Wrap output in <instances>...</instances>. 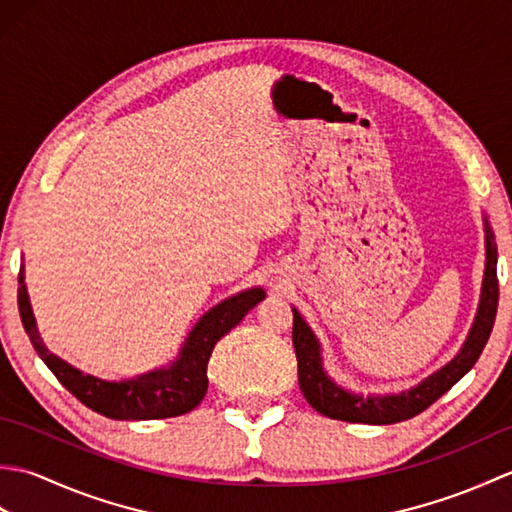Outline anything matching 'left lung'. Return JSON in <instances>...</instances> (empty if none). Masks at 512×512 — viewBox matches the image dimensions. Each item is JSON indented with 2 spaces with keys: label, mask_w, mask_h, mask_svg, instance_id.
I'll return each instance as SVG.
<instances>
[{
  "label": "left lung",
  "mask_w": 512,
  "mask_h": 512,
  "mask_svg": "<svg viewBox=\"0 0 512 512\" xmlns=\"http://www.w3.org/2000/svg\"><path fill=\"white\" fill-rule=\"evenodd\" d=\"M499 301V281H497V246L493 242V233L486 224V273L482 286L480 310H477L475 323L471 328L469 339H466L462 352L453 358L449 365H444L440 372L422 380L418 387L402 391L396 396L383 398H363L350 394L341 387H336L332 380L325 376L321 367L319 343L314 339L312 330L301 319L297 310H292V345L297 352L299 367V387L310 405L323 416L332 420L345 422H363V424H394L400 420H409L418 416L427 407H431L440 396L458 383V380L469 372L477 363L488 336L493 332L495 314Z\"/></svg>",
  "instance_id": "1"
}]
</instances>
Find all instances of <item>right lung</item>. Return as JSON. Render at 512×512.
<instances>
[{
	"label": "right lung",
	"mask_w": 512,
	"mask_h": 512,
	"mask_svg": "<svg viewBox=\"0 0 512 512\" xmlns=\"http://www.w3.org/2000/svg\"><path fill=\"white\" fill-rule=\"evenodd\" d=\"M264 297L262 288H253L239 292L211 312H206L189 334L180 358L169 369H156V372L127 380V383H107V380H99L90 374H81L79 369L63 363L61 358L46 350V345L39 339L35 317H32L24 273H19L17 288L19 317L41 361L48 365L50 372L76 400L112 420L176 418L198 407L206 394V387H209L206 365H209L215 343L231 332L246 317L248 310H253Z\"/></svg>",
	"instance_id": "add662e5"
}]
</instances>
